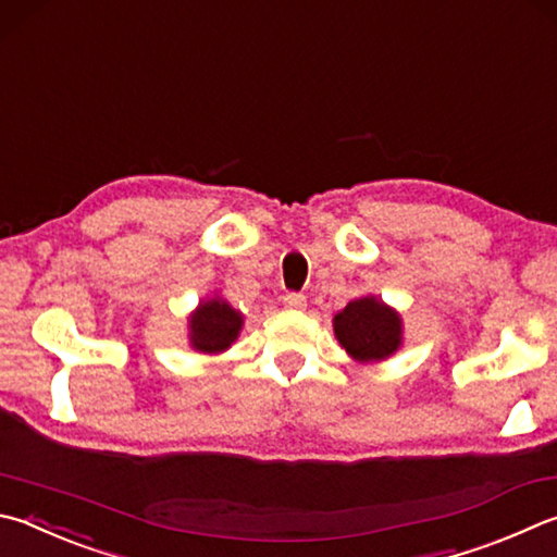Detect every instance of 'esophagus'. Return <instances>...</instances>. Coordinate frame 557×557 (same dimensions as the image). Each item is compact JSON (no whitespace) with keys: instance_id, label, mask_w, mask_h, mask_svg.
Masks as SVG:
<instances>
[{"instance_id":"obj_1","label":"esophagus","mask_w":557,"mask_h":557,"mask_svg":"<svg viewBox=\"0 0 557 557\" xmlns=\"http://www.w3.org/2000/svg\"><path fill=\"white\" fill-rule=\"evenodd\" d=\"M282 305H285L287 309H297V311H301V309L307 307V297H305V295H299V292H289V295L282 297Z\"/></svg>"}]
</instances>
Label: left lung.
<instances>
[{
    "label": "left lung",
    "mask_w": 557,
    "mask_h": 557,
    "mask_svg": "<svg viewBox=\"0 0 557 557\" xmlns=\"http://www.w3.org/2000/svg\"><path fill=\"white\" fill-rule=\"evenodd\" d=\"M333 333L352 360L377 362L401 346V317L377 297H360L333 317Z\"/></svg>",
    "instance_id": "8db88e82"
}]
</instances>
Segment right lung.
Wrapping results in <instances>:
<instances>
[{
  "label": "right lung",
  "instance_id": "1",
  "mask_svg": "<svg viewBox=\"0 0 557 557\" xmlns=\"http://www.w3.org/2000/svg\"><path fill=\"white\" fill-rule=\"evenodd\" d=\"M240 326H244V313L231 307L226 299H205L189 317V343L199 352H224L238 338Z\"/></svg>",
  "mask_w": 557,
  "mask_h": 557
}]
</instances>
